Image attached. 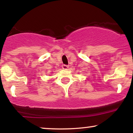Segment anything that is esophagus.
<instances>
[{"mask_svg":"<svg viewBox=\"0 0 133 133\" xmlns=\"http://www.w3.org/2000/svg\"><path fill=\"white\" fill-rule=\"evenodd\" d=\"M68 65H62V68L63 69H67L68 68Z\"/></svg>","mask_w":133,"mask_h":133,"instance_id":"esophagus-1","label":"esophagus"}]
</instances>
